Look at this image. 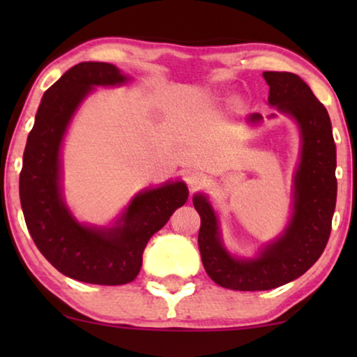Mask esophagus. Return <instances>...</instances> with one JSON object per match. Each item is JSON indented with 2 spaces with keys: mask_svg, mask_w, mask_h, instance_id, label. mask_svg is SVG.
Returning a JSON list of instances; mask_svg holds the SVG:
<instances>
[{
  "mask_svg": "<svg viewBox=\"0 0 357 357\" xmlns=\"http://www.w3.org/2000/svg\"><path fill=\"white\" fill-rule=\"evenodd\" d=\"M185 182H187L190 190H197L203 183V175L199 172H188L185 175Z\"/></svg>",
  "mask_w": 357,
  "mask_h": 357,
  "instance_id": "1",
  "label": "esophagus"
}]
</instances>
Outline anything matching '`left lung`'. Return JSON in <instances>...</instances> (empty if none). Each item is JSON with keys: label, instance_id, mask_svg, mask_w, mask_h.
Here are the masks:
<instances>
[{"label": "left lung", "instance_id": "left-lung-1", "mask_svg": "<svg viewBox=\"0 0 357 357\" xmlns=\"http://www.w3.org/2000/svg\"><path fill=\"white\" fill-rule=\"evenodd\" d=\"M268 102L296 120L301 131V160L294 175L292 216L284 232L255 258H236L222 245L216 213L206 195L193 197L202 226L198 247L203 266L216 284L234 291H268L304 275L324 253L336 206V146L324 104L294 73L265 71ZM257 125L261 114H252Z\"/></svg>", "mask_w": 357, "mask_h": 357}]
</instances>
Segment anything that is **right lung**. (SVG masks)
I'll return each instance as SVG.
<instances>
[{"label":"right lung","mask_w":357,"mask_h":357,"mask_svg":"<svg viewBox=\"0 0 357 357\" xmlns=\"http://www.w3.org/2000/svg\"><path fill=\"white\" fill-rule=\"evenodd\" d=\"M128 79L110 63L84 61L70 68L43 94L24 149L19 193L29 232L58 271L91 284L133 281L146 243L188 198L183 182L146 190L131 199L114 227L79 224L63 202L60 149L73 115L94 86H120Z\"/></svg>","instance_id":"obj_1"}]
</instances>
